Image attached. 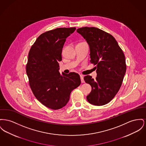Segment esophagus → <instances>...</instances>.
<instances>
[{
    "mask_svg": "<svg viewBox=\"0 0 146 146\" xmlns=\"http://www.w3.org/2000/svg\"><path fill=\"white\" fill-rule=\"evenodd\" d=\"M80 79H81V82L82 83H84V77L83 75H80Z\"/></svg>",
    "mask_w": 146,
    "mask_h": 146,
    "instance_id": "obj_1",
    "label": "esophagus"
}]
</instances>
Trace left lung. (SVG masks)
<instances>
[{
    "label": "left lung",
    "instance_id": "obj_1",
    "mask_svg": "<svg viewBox=\"0 0 146 146\" xmlns=\"http://www.w3.org/2000/svg\"><path fill=\"white\" fill-rule=\"evenodd\" d=\"M77 31L88 43L90 62L96 66L95 79L90 76L84 77L92 86L86 99L94 105H105L114 98L122 84L126 70L124 53L111 35L98 28L83 27Z\"/></svg>",
    "mask_w": 146,
    "mask_h": 146
}]
</instances>
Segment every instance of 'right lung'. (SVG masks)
I'll use <instances>...</instances> for the list:
<instances>
[{
  "label": "right lung",
  "instance_id": "1",
  "mask_svg": "<svg viewBox=\"0 0 146 146\" xmlns=\"http://www.w3.org/2000/svg\"><path fill=\"white\" fill-rule=\"evenodd\" d=\"M76 27H60L40 35L31 46L26 71L36 98L45 106L58 110L68 102L70 93L81 83L79 75L59 72L58 62L66 38Z\"/></svg>",
  "mask_w": 146,
  "mask_h": 146
}]
</instances>
